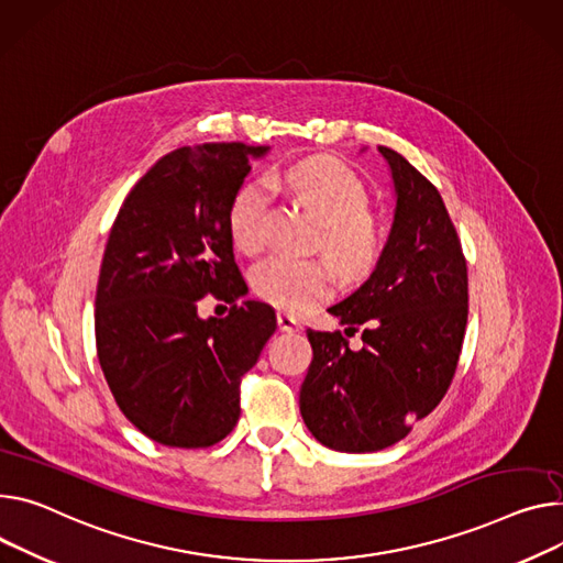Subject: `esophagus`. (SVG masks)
Listing matches in <instances>:
<instances>
[{"mask_svg": "<svg viewBox=\"0 0 563 563\" xmlns=\"http://www.w3.org/2000/svg\"><path fill=\"white\" fill-rule=\"evenodd\" d=\"M277 324L286 333H292V331L301 329V322L295 316H290V313H277Z\"/></svg>", "mask_w": 563, "mask_h": 563, "instance_id": "34e87169", "label": "esophagus"}]
</instances>
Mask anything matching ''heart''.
<instances>
[{
    "mask_svg": "<svg viewBox=\"0 0 563 563\" xmlns=\"http://www.w3.org/2000/svg\"><path fill=\"white\" fill-rule=\"evenodd\" d=\"M320 225L316 245L333 268L347 279L367 275L380 256L383 230L367 211L369 194L356 173L333 157H309L271 176ZM268 207L266 185L250 180L236 189L228 209L232 243L254 254L264 247V219ZM252 288L268 305L301 313L333 292V271L320 258H292L275 254L252 268Z\"/></svg>",
    "mask_w": 563,
    "mask_h": 563,
    "instance_id": "obj_1",
    "label": "heart"
}]
</instances>
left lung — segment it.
Masks as SVG:
<instances>
[{"mask_svg":"<svg viewBox=\"0 0 563 563\" xmlns=\"http://www.w3.org/2000/svg\"><path fill=\"white\" fill-rule=\"evenodd\" d=\"M378 153L393 170L395 223L369 279L329 309L344 333L307 331L313 361L299 390L313 438L342 453L393 446L438 408L468 316L466 258L440 191L397 151Z\"/></svg>","mask_w":563,"mask_h":563,"instance_id":"obj_1","label":"left lung"}]
</instances>
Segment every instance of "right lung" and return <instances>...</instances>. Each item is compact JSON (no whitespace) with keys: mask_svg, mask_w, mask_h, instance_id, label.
Returning a JSON list of instances; mask_svg holds the SVG:
<instances>
[{"mask_svg":"<svg viewBox=\"0 0 563 563\" xmlns=\"http://www.w3.org/2000/svg\"><path fill=\"white\" fill-rule=\"evenodd\" d=\"M268 146H183L125 196L103 252L95 301L97 356L110 393L137 430L173 449H207L241 415V378L277 329L234 262L228 209L250 159ZM205 294L232 303L202 321Z\"/></svg>","mask_w":563,"mask_h":563,"instance_id":"obj_1","label":"right lung"}]
</instances>
